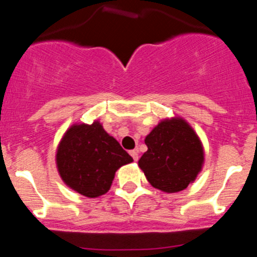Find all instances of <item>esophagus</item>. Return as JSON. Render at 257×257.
<instances>
[{"label":"esophagus","mask_w":257,"mask_h":257,"mask_svg":"<svg viewBox=\"0 0 257 257\" xmlns=\"http://www.w3.org/2000/svg\"><path fill=\"white\" fill-rule=\"evenodd\" d=\"M130 154H131V157L134 158V161L139 160V152H138V151H131Z\"/></svg>","instance_id":"1"}]
</instances>
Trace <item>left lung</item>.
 <instances>
[{
	"label": "left lung",
	"instance_id": "left-lung-1",
	"mask_svg": "<svg viewBox=\"0 0 257 257\" xmlns=\"http://www.w3.org/2000/svg\"><path fill=\"white\" fill-rule=\"evenodd\" d=\"M148 151L139 160L152 187L166 193L184 190L196 180L205 161L203 147L183 118L165 119L147 138Z\"/></svg>",
	"mask_w": 257,
	"mask_h": 257
}]
</instances>
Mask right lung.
<instances>
[{
  "label": "right lung",
  "mask_w": 257,
  "mask_h": 257,
  "mask_svg": "<svg viewBox=\"0 0 257 257\" xmlns=\"http://www.w3.org/2000/svg\"><path fill=\"white\" fill-rule=\"evenodd\" d=\"M133 161L97 121L69 127L56 151V166L63 181L88 198L105 194L115 171Z\"/></svg>",
  "instance_id": "1"
}]
</instances>
